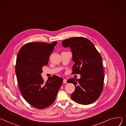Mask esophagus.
Masks as SVG:
<instances>
[{"label":"esophagus","mask_w":126,"mask_h":126,"mask_svg":"<svg viewBox=\"0 0 126 126\" xmlns=\"http://www.w3.org/2000/svg\"><path fill=\"white\" fill-rule=\"evenodd\" d=\"M66 81H67V80L66 79H63V82L64 83H66L67 82H66Z\"/></svg>","instance_id":"esophagus-1"}]
</instances>
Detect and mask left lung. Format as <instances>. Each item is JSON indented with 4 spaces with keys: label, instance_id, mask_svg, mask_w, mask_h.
<instances>
[{
    "label": "left lung",
    "instance_id": "obj_1",
    "mask_svg": "<svg viewBox=\"0 0 126 126\" xmlns=\"http://www.w3.org/2000/svg\"><path fill=\"white\" fill-rule=\"evenodd\" d=\"M64 47H69L73 53L72 74H79L80 78H72L67 82L72 83L75 91L72 99L81 105H89L99 98L103 90L104 74L102 58L93 43L83 37H72L62 42Z\"/></svg>",
    "mask_w": 126,
    "mask_h": 126
}]
</instances>
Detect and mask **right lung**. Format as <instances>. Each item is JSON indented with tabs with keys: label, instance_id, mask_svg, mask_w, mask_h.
Instances as JSON below:
<instances>
[{
	"label": "right lung",
	"instance_id": "1",
	"mask_svg": "<svg viewBox=\"0 0 126 126\" xmlns=\"http://www.w3.org/2000/svg\"><path fill=\"white\" fill-rule=\"evenodd\" d=\"M57 44L31 42L23 46L17 53L16 72L19 89L25 100L37 109L51 105L62 85V78L54 76L45 82L41 76Z\"/></svg>",
	"mask_w": 126,
	"mask_h": 126
}]
</instances>
